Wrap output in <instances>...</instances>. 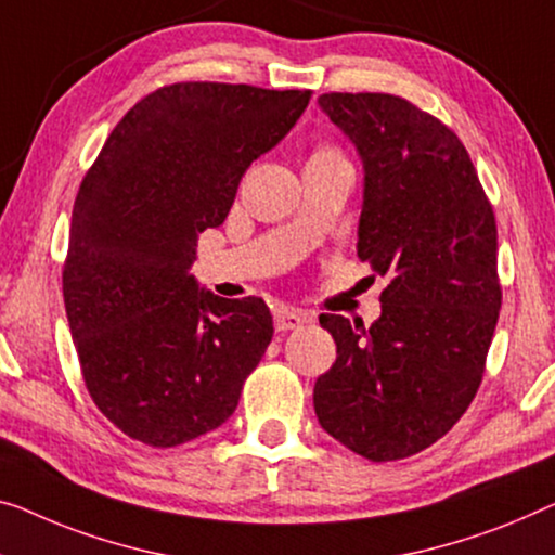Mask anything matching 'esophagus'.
I'll use <instances>...</instances> for the list:
<instances>
[{"label":"esophagus","instance_id":"1","mask_svg":"<svg viewBox=\"0 0 555 555\" xmlns=\"http://www.w3.org/2000/svg\"><path fill=\"white\" fill-rule=\"evenodd\" d=\"M306 321H309V317H306L304 311H296V309H276V313H274V324L281 334H284V331L304 326Z\"/></svg>","mask_w":555,"mask_h":555}]
</instances>
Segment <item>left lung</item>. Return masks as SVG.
Listing matches in <instances>:
<instances>
[{"instance_id":"obj_1","label":"left lung","mask_w":555,"mask_h":555,"mask_svg":"<svg viewBox=\"0 0 555 555\" xmlns=\"http://www.w3.org/2000/svg\"><path fill=\"white\" fill-rule=\"evenodd\" d=\"M363 162L359 259L388 279L382 319L319 321L336 361L313 386L326 434L369 461L428 449L483 382L501 309L493 206L461 139L409 99L328 92Z\"/></svg>"}]
</instances>
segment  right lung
<instances>
[{"label":"right lung","mask_w":555,"mask_h":555,"mask_svg":"<svg viewBox=\"0 0 555 555\" xmlns=\"http://www.w3.org/2000/svg\"><path fill=\"white\" fill-rule=\"evenodd\" d=\"M309 89L179 81L124 114L72 211L62 286L96 409L171 449L219 428L274 336L256 296L221 299L189 274L254 159L288 134Z\"/></svg>","instance_id":"add662e5"}]
</instances>
